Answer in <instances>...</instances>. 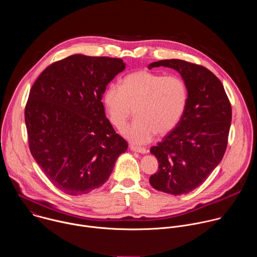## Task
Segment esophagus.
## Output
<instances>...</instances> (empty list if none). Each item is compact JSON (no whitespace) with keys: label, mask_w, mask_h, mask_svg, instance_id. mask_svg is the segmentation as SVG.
Masks as SVG:
<instances>
[{"label":"esophagus","mask_w":257,"mask_h":257,"mask_svg":"<svg viewBox=\"0 0 257 257\" xmlns=\"http://www.w3.org/2000/svg\"><path fill=\"white\" fill-rule=\"evenodd\" d=\"M130 150L132 152H136V153H140V154L148 153V150H146L145 148H140V146H136V145H130Z\"/></svg>","instance_id":"obj_1"}]
</instances>
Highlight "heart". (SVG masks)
<instances>
[{
    "instance_id": "heart-1",
    "label": "heart",
    "mask_w": 257,
    "mask_h": 257,
    "mask_svg": "<svg viewBox=\"0 0 257 257\" xmlns=\"http://www.w3.org/2000/svg\"><path fill=\"white\" fill-rule=\"evenodd\" d=\"M103 105L111 123L122 129L135 108L136 119L123 130L135 144L166 135L182 119L188 102V86L179 75H164L149 70L128 74L121 86L109 85L103 92Z\"/></svg>"
}]
</instances>
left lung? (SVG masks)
Here are the masks:
<instances>
[{
  "label": "left lung",
  "instance_id": "obj_1",
  "mask_svg": "<svg viewBox=\"0 0 257 257\" xmlns=\"http://www.w3.org/2000/svg\"><path fill=\"white\" fill-rule=\"evenodd\" d=\"M160 66L177 70L184 78L188 102L179 124L151 149L159 170L150 183L168 194H187L201 185L222 161L232 106L221 80L207 68L178 59L155 62L149 68Z\"/></svg>",
  "mask_w": 257,
  "mask_h": 257
}]
</instances>
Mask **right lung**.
<instances>
[{
    "label": "right lung",
    "instance_id": "obj_1",
    "mask_svg": "<svg viewBox=\"0 0 257 257\" xmlns=\"http://www.w3.org/2000/svg\"><path fill=\"white\" fill-rule=\"evenodd\" d=\"M124 69L122 59L72 55L47 67L30 88L24 112L29 151L66 194L103 185L127 151L101 102L107 83Z\"/></svg>",
    "mask_w": 257,
    "mask_h": 257
}]
</instances>
